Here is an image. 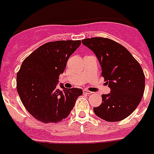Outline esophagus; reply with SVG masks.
I'll return each mask as SVG.
<instances>
[{"label":"esophagus","instance_id":"1","mask_svg":"<svg viewBox=\"0 0 154 154\" xmlns=\"http://www.w3.org/2000/svg\"><path fill=\"white\" fill-rule=\"evenodd\" d=\"M83 92L85 93V94H88V95H91L92 93V92H90V91H88V90H86V89L83 90Z\"/></svg>","mask_w":154,"mask_h":154}]
</instances>
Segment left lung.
I'll return each instance as SVG.
<instances>
[{"instance_id": "1", "label": "left lung", "mask_w": 154, "mask_h": 154, "mask_svg": "<svg viewBox=\"0 0 154 154\" xmlns=\"http://www.w3.org/2000/svg\"><path fill=\"white\" fill-rule=\"evenodd\" d=\"M92 50L102 67V77L111 93L102 95V103L93 111L107 122L124 119L136 109L145 90V74L138 62L127 49L107 38L82 40Z\"/></svg>"}]
</instances>
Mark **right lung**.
<instances>
[{
	"label": "right lung",
	"instance_id": "add662e5",
	"mask_svg": "<svg viewBox=\"0 0 154 154\" xmlns=\"http://www.w3.org/2000/svg\"><path fill=\"white\" fill-rule=\"evenodd\" d=\"M81 40L47 42L34 51L23 62L16 75V89L27 111L45 123L66 119L74 107L81 88H56L69 57L81 45Z\"/></svg>",
	"mask_w": 154,
	"mask_h": 154
}]
</instances>
